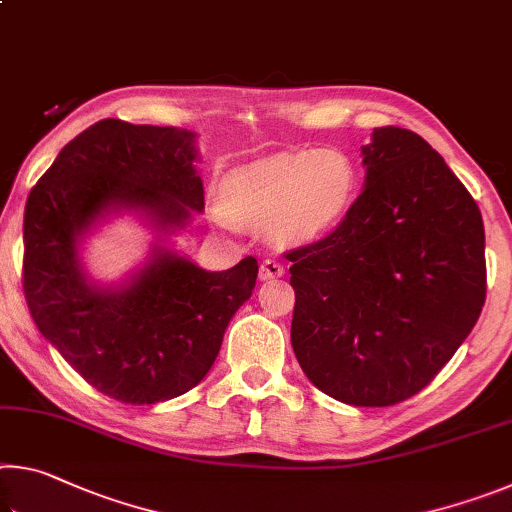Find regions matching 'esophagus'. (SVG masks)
Returning a JSON list of instances; mask_svg holds the SVG:
<instances>
[{"mask_svg": "<svg viewBox=\"0 0 512 512\" xmlns=\"http://www.w3.org/2000/svg\"><path fill=\"white\" fill-rule=\"evenodd\" d=\"M282 275H284V264L280 259L268 257L264 259L262 266H259V277H262V280H275V277H282Z\"/></svg>", "mask_w": 512, "mask_h": 512, "instance_id": "obj_1", "label": "esophagus"}]
</instances>
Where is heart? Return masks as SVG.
<instances>
[{
    "label": "heart",
    "mask_w": 512,
    "mask_h": 512,
    "mask_svg": "<svg viewBox=\"0 0 512 512\" xmlns=\"http://www.w3.org/2000/svg\"><path fill=\"white\" fill-rule=\"evenodd\" d=\"M357 187V167L339 149L275 153L225 173L212 216L225 230L266 225L277 244L302 246L341 223Z\"/></svg>",
    "instance_id": "heart-1"
}]
</instances>
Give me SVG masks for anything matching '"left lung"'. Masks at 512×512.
Here are the masks:
<instances>
[{"instance_id":"8db88e82","label":"left lung","mask_w":512,"mask_h":512,"mask_svg":"<svg viewBox=\"0 0 512 512\" xmlns=\"http://www.w3.org/2000/svg\"><path fill=\"white\" fill-rule=\"evenodd\" d=\"M366 180L339 228L287 253L291 345L311 384L354 406L420 393L485 302V232L443 155L406 128L361 146Z\"/></svg>"}]
</instances>
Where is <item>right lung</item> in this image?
I'll list each match as a JSON object with an SVG mask.
<instances>
[{"mask_svg":"<svg viewBox=\"0 0 512 512\" xmlns=\"http://www.w3.org/2000/svg\"><path fill=\"white\" fill-rule=\"evenodd\" d=\"M196 133L103 119L74 137L24 210V296L40 334L97 391L155 404L201 384L257 259L205 271L171 244L205 210ZM131 213L154 232L145 262L112 285L87 273L84 239Z\"/></svg>","mask_w":512,"mask_h":512,"instance_id":"obj_1","label":"right lung"}]
</instances>
